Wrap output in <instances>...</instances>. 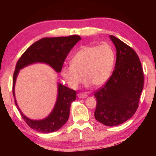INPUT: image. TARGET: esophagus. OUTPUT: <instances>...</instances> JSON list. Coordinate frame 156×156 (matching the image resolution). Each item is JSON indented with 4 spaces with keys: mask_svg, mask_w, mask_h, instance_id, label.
Here are the masks:
<instances>
[{
    "mask_svg": "<svg viewBox=\"0 0 156 156\" xmlns=\"http://www.w3.org/2000/svg\"><path fill=\"white\" fill-rule=\"evenodd\" d=\"M88 96V95L86 93H80L78 94V97L79 98H86Z\"/></svg>",
    "mask_w": 156,
    "mask_h": 156,
    "instance_id": "1",
    "label": "esophagus"
}]
</instances>
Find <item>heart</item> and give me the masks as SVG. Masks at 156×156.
<instances>
[{
  "label": "heart",
  "instance_id": "heart-1",
  "mask_svg": "<svg viewBox=\"0 0 156 156\" xmlns=\"http://www.w3.org/2000/svg\"><path fill=\"white\" fill-rule=\"evenodd\" d=\"M114 60V51L109 44L83 46L72 57L71 65L62 67L60 75L72 89L80 83L81 74L87 87H100L109 79Z\"/></svg>",
  "mask_w": 156,
  "mask_h": 156
}]
</instances>
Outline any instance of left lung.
I'll return each instance as SVG.
<instances>
[{"mask_svg":"<svg viewBox=\"0 0 156 156\" xmlns=\"http://www.w3.org/2000/svg\"><path fill=\"white\" fill-rule=\"evenodd\" d=\"M109 38L116 49L115 69L107 83L95 92V118L109 126H118L134 115L144 86L141 62L134 50L116 37Z\"/></svg>","mask_w":156,"mask_h":156,"instance_id":"8db88e82","label":"left lung"}]
</instances>
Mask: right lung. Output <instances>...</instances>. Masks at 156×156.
Segmentation results:
<instances>
[{"instance_id": "obj_1", "label": "right lung", "mask_w": 156, "mask_h": 156, "mask_svg": "<svg viewBox=\"0 0 156 156\" xmlns=\"http://www.w3.org/2000/svg\"><path fill=\"white\" fill-rule=\"evenodd\" d=\"M80 40V37L77 35L42 38L31 44L17 62L13 76L12 90L15 105L23 120L34 130L48 133L61 128L68 120L71 104L76 100V93L73 89L58 83L57 100L50 114L44 119L31 120L23 114L16 100L15 84L18 73L23 68L34 63H44L54 69L55 72L60 73L66 57Z\"/></svg>"}]
</instances>
